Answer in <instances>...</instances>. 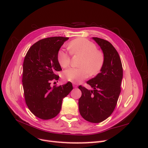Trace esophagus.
Masks as SVG:
<instances>
[{
  "instance_id": "esophagus-1",
  "label": "esophagus",
  "mask_w": 148,
  "mask_h": 148,
  "mask_svg": "<svg viewBox=\"0 0 148 148\" xmlns=\"http://www.w3.org/2000/svg\"><path fill=\"white\" fill-rule=\"evenodd\" d=\"M73 86L74 88H77L78 87V84L76 83H73Z\"/></svg>"
}]
</instances>
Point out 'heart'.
Returning a JSON list of instances; mask_svg holds the SVG:
<instances>
[{
  "mask_svg": "<svg viewBox=\"0 0 148 148\" xmlns=\"http://www.w3.org/2000/svg\"><path fill=\"white\" fill-rule=\"evenodd\" d=\"M67 48L71 55H80V68H70L64 72V77L68 81L78 83L86 79L89 75L96 76L100 72L104 63L103 53L97 50L96 44L87 39L79 38L71 41ZM57 60L62 68H66L70 64V56L63 50L57 53Z\"/></svg>",
  "mask_w": 148,
  "mask_h": 148,
  "instance_id": "heart-1",
  "label": "heart"
}]
</instances>
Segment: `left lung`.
I'll return each mask as SVG.
<instances>
[{
    "label": "left lung",
    "instance_id": "8db88e82",
    "mask_svg": "<svg viewBox=\"0 0 148 148\" xmlns=\"http://www.w3.org/2000/svg\"><path fill=\"white\" fill-rule=\"evenodd\" d=\"M104 53V63L101 72L86 83L93 90L82 86L78 88L82 96L78 100L82 117L91 123H100L113 112L121 91L123 68L119 53L109 41L92 38Z\"/></svg>",
    "mask_w": 148,
    "mask_h": 148
}]
</instances>
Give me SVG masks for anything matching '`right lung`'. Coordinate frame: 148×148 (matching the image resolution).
<instances>
[{
    "label": "right lung",
    "mask_w": 148,
    "mask_h": 148,
    "mask_svg": "<svg viewBox=\"0 0 148 148\" xmlns=\"http://www.w3.org/2000/svg\"><path fill=\"white\" fill-rule=\"evenodd\" d=\"M69 38L56 36L39 40L26 53L23 65V87L26 104L36 117L42 120L55 117L60 112L62 100L73 89L71 82L53 87L58 80L56 71L62 70L57 53Z\"/></svg>",
    "instance_id": "right-lung-1"
}]
</instances>
